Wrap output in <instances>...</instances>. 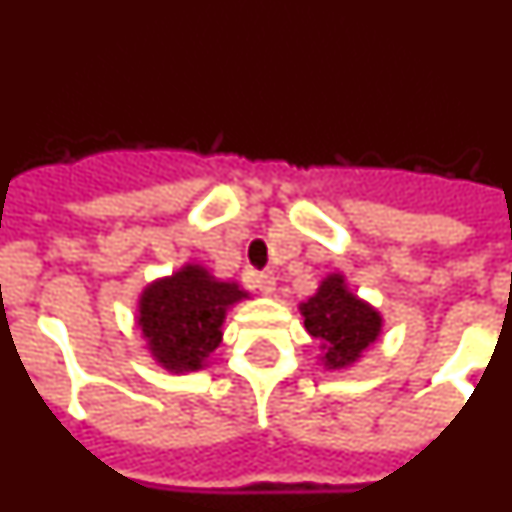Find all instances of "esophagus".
<instances>
[{"label":"esophagus","mask_w":512,"mask_h":512,"mask_svg":"<svg viewBox=\"0 0 512 512\" xmlns=\"http://www.w3.org/2000/svg\"><path fill=\"white\" fill-rule=\"evenodd\" d=\"M253 287L259 289L261 295H274V289H277V277L271 274V271H259V274H251Z\"/></svg>","instance_id":"obj_1"}]
</instances>
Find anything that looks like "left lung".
<instances>
[{"label":"left lung","instance_id":"left-lung-1","mask_svg":"<svg viewBox=\"0 0 512 512\" xmlns=\"http://www.w3.org/2000/svg\"><path fill=\"white\" fill-rule=\"evenodd\" d=\"M305 328L323 348V364L343 369L377 341L382 318L372 305L348 292L341 274H330L315 295L302 302Z\"/></svg>","mask_w":512,"mask_h":512}]
</instances>
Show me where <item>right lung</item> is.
Returning <instances> with one entry per match:
<instances>
[{"label": "right lung", "mask_w": 512, "mask_h": 512, "mask_svg": "<svg viewBox=\"0 0 512 512\" xmlns=\"http://www.w3.org/2000/svg\"><path fill=\"white\" fill-rule=\"evenodd\" d=\"M248 297L235 282H220L200 264H187L140 295L138 325L153 359L169 372H197L223 338L225 312Z\"/></svg>", "instance_id": "obj_1"}]
</instances>
